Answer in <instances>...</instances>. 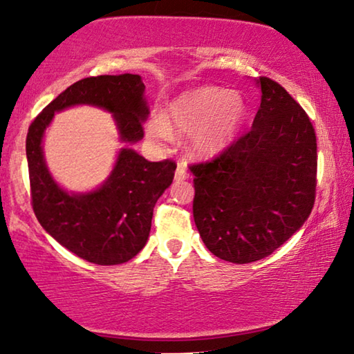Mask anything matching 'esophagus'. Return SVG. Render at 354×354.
<instances>
[{
  "instance_id": "obj_1",
  "label": "esophagus",
  "mask_w": 354,
  "mask_h": 354,
  "mask_svg": "<svg viewBox=\"0 0 354 354\" xmlns=\"http://www.w3.org/2000/svg\"><path fill=\"white\" fill-rule=\"evenodd\" d=\"M174 178H176L177 182H183V180H187V178H188V172H187V169H185V166H183V165H178V166H177V169H176V176H174Z\"/></svg>"
}]
</instances>
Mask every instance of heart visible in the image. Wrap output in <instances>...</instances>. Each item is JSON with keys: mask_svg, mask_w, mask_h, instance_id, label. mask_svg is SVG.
Here are the masks:
<instances>
[{"mask_svg": "<svg viewBox=\"0 0 354 354\" xmlns=\"http://www.w3.org/2000/svg\"><path fill=\"white\" fill-rule=\"evenodd\" d=\"M247 115L241 93L216 86L187 91L169 101L160 115H151L145 133L156 144H166L172 129L189 133L188 149L196 156H214L236 139Z\"/></svg>", "mask_w": 354, "mask_h": 354, "instance_id": "obj_1", "label": "heart"}]
</instances>
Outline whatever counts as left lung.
Returning a JSON list of instances; mask_svg holds the SVG:
<instances>
[{
	"label": "left lung",
	"mask_w": 354,
	"mask_h": 354,
	"mask_svg": "<svg viewBox=\"0 0 354 354\" xmlns=\"http://www.w3.org/2000/svg\"><path fill=\"white\" fill-rule=\"evenodd\" d=\"M261 106L252 129L215 160L193 165V216L216 258L263 259L307 221L317 188V136L280 84L257 79Z\"/></svg>",
	"instance_id": "left-lung-1"
}]
</instances>
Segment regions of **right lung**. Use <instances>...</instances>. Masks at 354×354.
Listing matches in <instances>:
<instances>
[{
  "label": "right lung",
  "instance_id": "right-lung-1",
  "mask_svg": "<svg viewBox=\"0 0 354 354\" xmlns=\"http://www.w3.org/2000/svg\"><path fill=\"white\" fill-rule=\"evenodd\" d=\"M145 85L138 74L97 75L68 86L39 115L26 136L32 210L55 241L88 263H127L144 248L153 207L172 183L176 162L147 161L129 145L144 138L149 117ZM74 105H93L113 113L119 138L125 144L109 177L85 194L66 192L48 171L44 134L57 111Z\"/></svg>",
  "mask_w": 354,
  "mask_h": 354
}]
</instances>
